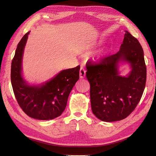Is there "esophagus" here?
Instances as JSON below:
<instances>
[{
    "label": "esophagus",
    "instance_id": "obj_1",
    "mask_svg": "<svg viewBox=\"0 0 156 156\" xmlns=\"http://www.w3.org/2000/svg\"><path fill=\"white\" fill-rule=\"evenodd\" d=\"M86 73V69L83 67H81L80 70V78H83L85 77Z\"/></svg>",
    "mask_w": 156,
    "mask_h": 156
}]
</instances>
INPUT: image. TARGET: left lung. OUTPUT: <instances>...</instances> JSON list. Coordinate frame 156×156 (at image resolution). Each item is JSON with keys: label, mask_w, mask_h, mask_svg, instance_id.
<instances>
[{"label": "left lung", "mask_w": 156, "mask_h": 156, "mask_svg": "<svg viewBox=\"0 0 156 156\" xmlns=\"http://www.w3.org/2000/svg\"><path fill=\"white\" fill-rule=\"evenodd\" d=\"M120 61L127 62L132 66L127 77L119 75ZM86 68L93 114L104 122L127 118L139 104L146 86V66L139 41L126 30L116 53L99 62L88 61Z\"/></svg>", "instance_id": "obj_1"}]
</instances>
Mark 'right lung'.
Returning a JSON list of instances; mask_svg holds the SVG:
<instances>
[{"mask_svg": "<svg viewBox=\"0 0 156 156\" xmlns=\"http://www.w3.org/2000/svg\"><path fill=\"white\" fill-rule=\"evenodd\" d=\"M29 32L17 44L12 61L11 82L17 103L29 117L49 120L59 116L65 110L68 97L79 79L80 66L63 70L41 86H29L21 76L24 48Z\"/></svg>", "mask_w": 156, "mask_h": 156, "instance_id": "right-lung-1", "label": "right lung"}]
</instances>
